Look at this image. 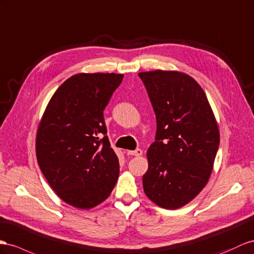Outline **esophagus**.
Returning a JSON list of instances; mask_svg holds the SVG:
<instances>
[{
	"instance_id": "obj_1",
	"label": "esophagus",
	"mask_w": 254,
	"mask_h": 254,
	"mask_svg": "<svg viewBox=\"0 0 254 254\" xmlns=\"http://www.w3.org/2000/svg\"><path fill=\"white\" fill-rule=\"evenodd\" d=\"M127 153H128L129 155H135V157H139V155L142 154V151H141V149H135V150L128 151Z\"/></svg>"
}]
</instances>
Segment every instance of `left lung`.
I'll list each match as a JSON object with an SVG mask.
<instances>
[{"label":"left lung","instance_id":"1","mask_svg":"<svg viewBox=\"0 0 254 254\" xmlns=\"http://www.w3.org/2000/svg\"><path fill=\"white\" fill-rule=\"evenodd\" d=\"M138 76L157 118L144 191L158 206L177 209L209 180L220 142L217 121L204 90L191 76L161 69Z\"/></svg>","mask_w":254,"mask_h":254}]
</instances>
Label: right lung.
I'll return each mask as SVG.
<instances>
[{
  "label": "right lung",
  "instance_id": "right-lung-1",
  "mask_svg": "<svg viewBox=\"0 0 254 254\" xmlns=\"http://www.w3.org/2000/svg\"><path fill=\"white\" fill-rule=\"evenodd\" d=\"M122 74H76L51 97L36 134V158L50 187L65 203L89 209L105 200L119 176L104 109Z\"/></svg>",
  "mask_w": 254,
  "mask_h": 254
}]
</instances>
